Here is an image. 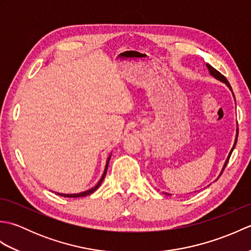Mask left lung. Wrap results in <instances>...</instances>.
Returning <instances> with one entry per match:
<instances>
[{"label":"left lung","instance_id":"left-lung-1","mask_svg":"<svg viewBox=\"0 0 251 251\" xmlns=\"http://www.w3.org/2000/svg\"><path fill=\"white\" fill-rule=\"evenodd\" d=\"M207 68H208V70H209V72H210V74L212 76H215L216 78H218V79H220L221 82H223V83H226L228 87H230V89L232 90V87H231V85H230V83L227 82V79L226 78V76L225 75H222V74L219 72V71H217L216 69L214 68V67H211L210 65H207ZM237 136H238V130H237V134H236V139H235V143H234V147L232 148V150H231V152H230V154H228V156H227V158H226V163H225V166H223V168H222V172H221V174L223 173V170H225V168L226 167V164H227V162H228V159H230V156H231V154H232V152H233V150H234V148H235V145H236V142H237ZM221 174H220V176H221Z\"/></svg>","mask_w":251,"mask_h":251}]
</instances>
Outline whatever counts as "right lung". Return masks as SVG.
I'll return each mask as SVG.
<instances>
[{"mask_svg": "<svg viewBox=\"0 0 251 251\" xmlns=\"http://www.w3.org/2000/svg\"><path fill=\"white\" fill-rule=\"evenodd\" d=\"M110 158H111V155L109 156L108 161H106L105 169H104V173H103V175H102V177H101V179H100L99 182L97 183V185L94 186L93 189H90V190H88V191H85V192H82V193H77V194H60V193H58V195H60V196H65V197H83V196H86V195H89V194L94 193V192H95L96 190H97V189L99 188L100 184H101V182H102V180H103V179H104V177H105L106 170H108V165H109V161H110Z\"/></svg>", "mask_w": 251, "mask_h": 251, "instance_id": "right-lung-1", "label": "right lung"}]
</instances>
